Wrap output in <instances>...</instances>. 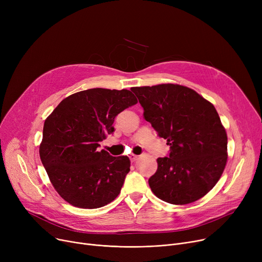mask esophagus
I'll return each instance as SVG.
<instances>
[{
  "label": "esophagus",
  "mask_w": 262,
  "mask_h": 262,
  "mask_svg": "<svg viewBox=\"0 0 262 262\" xmlns=\"http://www.w3.org/2000/svg\"><path fill=\"white\" fill-rule=\"evenodd\" d=\"M138 158H139V156H137V155H130V156H129V159H130V161H132V162L136 161V160L138 159Z\"/></svg>",
  "instance_id": "1"
}]
</instances>
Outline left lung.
I'll return each instance as SVG.
<instances>
[{
  "label": "left lung",
  "mask_w": 262,
  "mask_h": 262,
  "mask_svg": "<svg viewBox=\"0 0 262 262\" xmlns=\"http://www.w3.org/2000/svg\"><path fill=\"white\" fill-rule=\"evenodd\" d=\"M143 107L144 119L170 145L158 158L148 185L160 200L185 205L206 195L227 161V135L214 106L188 87L162 84L130 89Z\"/></svg>",
  "instance_id": "left-lung-1"
}]
</instances>
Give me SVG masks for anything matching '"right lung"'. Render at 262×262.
I'll return each instance as SVG.
<instances>
[{"label": "right lung", "mask_w": 262, "mask_h": 262, "mask_svg": "<svg viewBox=\"0 0 262 262\" xmlns=\"http://www.w3.org/2000/svg\"><path fill=\"white\" fill-rule=\"evenodd\" d=\"M138 103L126 89L93 88L69 95L43 125L40 159L58 194L75 207L95 209L113 202L129 172L127 156L99 150L115 118Z\"/></svg>", "instance_id": "1"}]
</instances>
